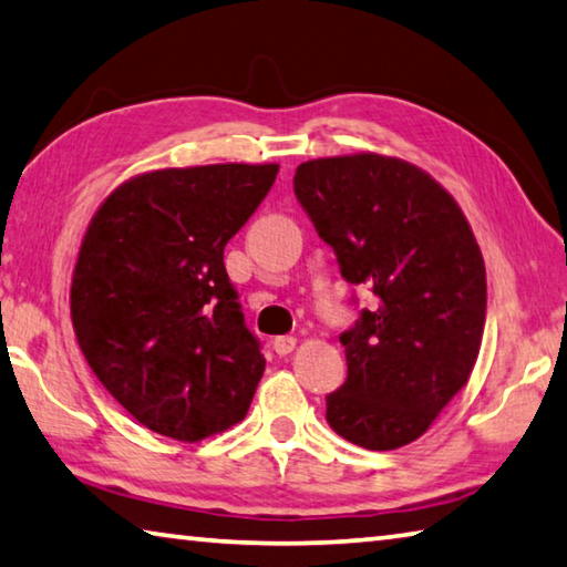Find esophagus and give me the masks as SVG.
<instances>
[{
  "label": "esophagus",
  "mask_w": 567,
  "mask_h": 567,
  "mask_svg": "<svg viewBox=\"0 0 567 567\" xmlns=\"http://www.w3.org/2000/svg\"><path fill=\"white\" fill-rule=\"evenodd\" d=\"M295 344H297V340L292 338V334H280V338H275L272 348L277 354H290L295 350Z\"/></svg>",
  "instance_id": "34e87169"
}]
</instances>
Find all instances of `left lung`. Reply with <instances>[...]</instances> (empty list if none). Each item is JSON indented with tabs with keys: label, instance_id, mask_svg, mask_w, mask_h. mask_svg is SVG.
Wrapping results in <instances>:
<instances>
[{
	"label": "left lung",
	"instance_id": "8db88e82",
	"mask_svg": "<svg viewBox=\"0 0 567 567\" xmlns=\"http://www.w3.org/2000/svg\"><path fill=\"white\" fill-rule=\"evenodd\" d=\"M292 185L344 282L372 295L340 334L348 380L324 398L328 425L364 450L408 445L465 385L483 342L487 285L473 229L402 159H310Z\"/></svg>",
	"mask_w": 567,
	"mask_h": 567
}]
</instances>
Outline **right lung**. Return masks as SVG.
<instances>
[{"mask_svg": "<svg viewBox=\"0 0 567 567\" xmlns=\"http://www.w3.org/2000/svg\"><path fill=\"white\" fill-rule=\"evenodd\" d=\"M277 165L159 169L124 182L84 235L72 277L76 342L110 395L159 435L237 425L265 372L225 270V245Z\"/></svg>", "mask_w": 567, "mask_h": 567, "instance_id": "add662e5", "label": "right lung"}]
</instances>
